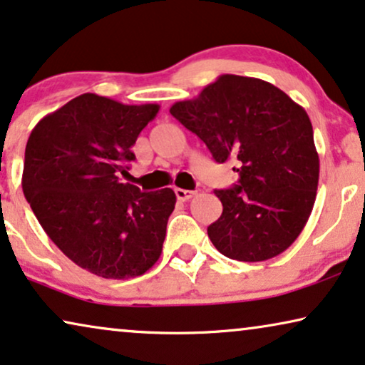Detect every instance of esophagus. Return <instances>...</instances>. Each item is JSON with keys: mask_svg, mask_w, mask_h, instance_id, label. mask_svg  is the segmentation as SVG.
Here are the masks:
<instances>
[{"mask_svg": "<svg viewBox=\"0 0 365 365\" xmlns=\"http://www.w3.org/2000/svg\"><path fill=\"white\" fill-rule=\"evenodd\" d=\"M175 195H177L180 202H187V200H190L192 197H195V192L183 190V188H175Z\"/></svg>", "mask_w": 365, "mask_h": 365, "instance_id": "34e87169", "label": "esophagus"}]
</instances>
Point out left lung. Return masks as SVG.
I'll use <instances>...</instances> for the list:
<instances>
[{
    "label": "left lung",
    "instance_id": "1",
    "mask_svg": "<svg viewBox=\"0 0 365 365\" xmlns=\"http://www.w3.org/2000/svg\"><path fill=\"white\" fill-rule=\"evenodd\" d=\"M218 163L235 158L240 178L215 190L223 212L207 228L228 259L262 262L294 244L314 208L319 153L302 106L259 78L220 75L193 100L170 108Z\"/></svg>",
    "mask_w": 365,
    "mask_h": 365
}]
</instances>
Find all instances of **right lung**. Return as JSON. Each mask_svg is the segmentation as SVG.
Returning <instances> with one entry per match:
<instances>
[{
	"instance_id": "add662e5",
	"label": "right lung",
	"mask_w": 365,
	"mask_h": 365,
	"mask_svg": "<svg viewBox=\"0 0 365 365\" xmlns=\"http://www.w3.org/2000/svg\"><path fill=\"white\" fill-rule=\"evenodd\" d=\"M158 105L83 93L38 121L24 150L23 193L55 245L103 279L143 275L160 259L175 192L121 183Z\"/></svg>"
}]
</instances>
